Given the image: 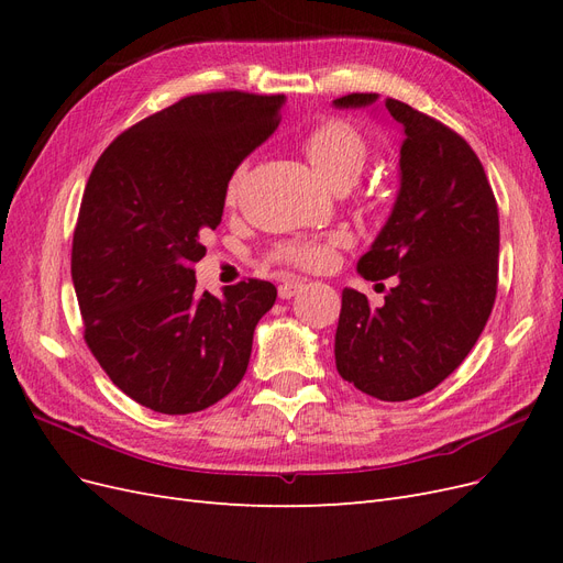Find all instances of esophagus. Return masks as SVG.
I'll use <instances>...</instances> for the list:
<instances>
[{
  "mask_svg": "<svg viewBox=\"0 0 563 563\" xmlns=\"http://www.w3.org/2000/svg\"><path fill=\"white\" fill-rule=\"evenodd\" d=\"M302 286H305L302 282H284V284H279V298L288 300V298L298 296L302 291Z\"/></svg>",
  "mask_w": 563,
  "mask_h": 563,
  "instance_id": "34e87169",
  "label": "esophagus"
}]
</instances>
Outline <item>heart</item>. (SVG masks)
Wrapping results in <instances>:
<instances>
[{
  "instance_id": "obj_1",
  "label": "heart",
  "mask_w": 563,
  "mask_h": 563,
  "mask_svg": "<svg viewBox=\"0 0 563 563\" xmlns=\"http://www.w3.org/2000/svg\"><path fill=\"white\" fill-rule=\"evenodd\" d=\"M302 152L308 157L312 172L335 187H350L360 180L366 159H368V145L364 135L356 131L352 124L340 122V119H329L314 126L302 141ZM244 180V166L236 168L228 183V199L234 201L240 195V187ZM340 244V236L327 242H302L291 244L277 251V258L296 263L300 267L319 269L333 261V251Z\"/></svg>"
}]
</instances>
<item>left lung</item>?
Masks as SVG:
<instances>
[{
    "label": "left lung",
    "mask_w": 563,
    "mask_h": 563,
    "mask_svg": "<svg viewBox=\"0 0 563 563\" xmlns=\"http://www.w3.org/2000/svg\"><path fill=\"white\" fill-rule=\"evenodd\" d=\"M335 98L338 110H383L401 126L399 190L356 263L364 279L397 277L383 308L345 288L335 368L364 395L406 401L463 364L496 302L500 223L484 166L455 131L395 98Z\"/></svg>",
    "instance_id": "8db88e82"
}]
</instances>
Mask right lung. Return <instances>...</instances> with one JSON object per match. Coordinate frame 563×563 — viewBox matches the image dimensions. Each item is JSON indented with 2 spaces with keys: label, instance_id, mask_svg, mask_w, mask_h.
I'll return each instance as SVG.
<instances>
[{
  "label": "right lung",
  "instance_id": "1",
  "mask_svg": "<svg viewBox=\"0 0 563 563\" xmlns=\"http://www.w3.org/2000/svg\"><path fill=\"white\" fill-rule=\"evenodd\" d=\"M284 96H187L100 155L81 197L73 284L84 340L110 380L166 416L213 406L244 378L253 331L277 300L269 282L197 291L201 236L228 183L279 126Z\"/></svg>",
  "mask_w": 563,
  "mask_h": 563
}]
</instances>
